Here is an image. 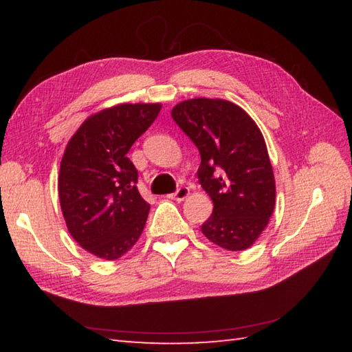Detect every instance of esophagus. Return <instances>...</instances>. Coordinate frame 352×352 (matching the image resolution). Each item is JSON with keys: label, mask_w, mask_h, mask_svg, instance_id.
<instances>
[{"label": "esophagus", "mask_w": 352, "mask_h": 352, "mask_svg": "<svg viewBox=\"0 0 352 352\" xmlns=\"http://www.w3.org/2000/svg\"><path fill=\"white\" fill-rule=\"evenodd\" d=\"M189 195H190L189 188H186V186H182V188L178 189L175 193H172L170 198L175 199V201H184Z\"/></svg>", "instance_id": "1"}]
</instances>
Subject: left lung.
I'll list each match as a JSON object with an SVG mask.
<instances>
[{
    "label": "left lung",
    "mask_w": 352,
    "mask_h": 352,
    "mask_svg": "<svg viewBox=\"0 0 352 352\" xmlns=\"http://www.w3.org/2000/svg\"><path fill=\"white\" fill-rule=\"evenodd\" d=\"M170 115L199 149L198 178L213 201V213L201 231L227 251L250 248L275 207L263 134L242 107L221 98L186 100Z\"/></svg>",
    "instance_id": "1"
}]
</instances>
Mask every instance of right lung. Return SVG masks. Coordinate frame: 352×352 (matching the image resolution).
I'll return each instance as SVG.
<instances>
[{
	"instance_id": "obj_1",
	"label": "right lung",
	"mask_w": 352,
	"mask_h": 352,
	"mask_svg": "<svg viewBox=\"0 0 352 352\" xmlns=\"http://www.w3.org/2000/svg\"><path fill=\"white\" fill-rule=\"evenodd\" d=\"M162 104L124 102L89 116L69 139L58 172V198L69 234L81 248L118 260L139 241L149 204L126 157Z\"/></svg>"
}]
</instances>
